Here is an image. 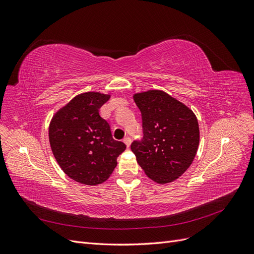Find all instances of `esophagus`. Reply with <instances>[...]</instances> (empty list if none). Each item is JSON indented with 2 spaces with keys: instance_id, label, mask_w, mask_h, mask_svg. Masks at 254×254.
<instances>
[{
  "instance_id": "obj_1",
  "label": "esophagus",
  "mask_w": 254,
  "mask_h": 254,
  "mask_svg": "<svg viewBox=\"0 0 254 254\" xmlns=\"http://www.w3.org/2000/svg\"><path fill=\"white\" fill-rule=\"evenodd\" d=\"M124 143L127 145V147H129L130 144H131V139H130L129 136H126L125 139H124Z\"/></svg>"
}]
</instances>
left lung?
I'll return each instance as SVG.
<instances>
[{"label":"left lung","instance_id":"8db88e82","mask_svg":"<svg viewBox=\"0 0 254 254\" xmlns=\"http://www.w3.org/2000/svg\"><path fill=\"white\" fill-rule=\"evenodd\" d=\"M142 114L143 139L131 150L151 180L165 184L178 179L197 153L199 126L194 112L160 90L133 95Z\"/></svg>","mask_w":254,"mask_h":254}]
</instances>
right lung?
<instances>
[{"instance_id":"add662e5","label":"right lung","mask_w":254,"mask_h":254,"mask_svg":"<svg viewBox=\"0 0 254 254\" xmlns=\"http://www.w3.org/2000/svg\"><path fill=\"white\" fill-rule=\"evenodd\" d=\"M109 94L86 92L75 96L54 115L50 144L59 166L71 179L86 186L105 182L114 171L126 145L114 140L99 108Z\"/></svg>"}]
</instances>
